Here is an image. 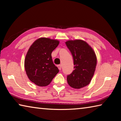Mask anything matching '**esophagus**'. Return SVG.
I'll use <instances>...</instances> for the list:
<instances>
[{"label": "esophagus", "mask_w": 121, "mask_h": 121, "mask_svg": "<svg viewBox=\"0 0 121 121\" xmlns=\"http://www.w3.org/2000/svg\"><path fill=\"white\" fill-rule=\"evenodd\" d=\"M61 65H57V67H58V68H59V70H61Z\"/></svg>", "instance_id": "obj_1"}]
</instances>
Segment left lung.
I'll list each match as a JSON object with an SVG mask.
<instances>
[{
	"label": "left lung",
	"instance_id": "8db88e82",
	"mask_svg": "<svg viewBox=\"0 0 121 121\" xmlns=\"http://www.w3.org/2000/svg\"><path fill=\"white\" fill-rule=\"evenodd\" d=\"M66 46L74 60V70L67 75L68 85L75 89H80L88 85L94 74L97 58L93 48L82 40H68Z\"/></svg>",
	"mask_w": 121,
	"mask_h": 121
}]
</instances>
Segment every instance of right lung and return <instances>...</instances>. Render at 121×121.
Returning <instances> with one entry per match:
<instances>
[{"label": "right lung", "mask_w": 121, "mask_h": 121, "mask_svg": "<svg viewBox=\"0 0 121 121\" xmlns=\"http://www.w3.org/2000/svg\"><path fill=\"white\" fill-rule=\"evenodd\" d=\"M59 44L57 40L41 38L35 40L28 49L25 59V69L28 78L36 85L48 86L59 73L51 55Z\"/></svg>", "instance_id": "add662e5"}]
</instances>
